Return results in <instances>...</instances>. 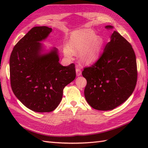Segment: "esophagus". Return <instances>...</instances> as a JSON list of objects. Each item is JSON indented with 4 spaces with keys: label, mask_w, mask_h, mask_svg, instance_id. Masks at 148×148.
Masks as SVG:
<instances>
[{
    "label": "esophagus",
    "mask_w": 148,
    "mask_h": 148,
    "mask_svg": "<svg viewBox=\"0 0 148 148\" xmlns=\"http://www.w3.org/2000/svg\"><path fill=\"white\" fill-rule=\"evenodd\" d=\"M76 75L77 76H79L81 75V69L79 68L78 66H76Z\"/></svg>",
    "instance_id": "34e87169"
}]
</instances>
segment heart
<instances>
[{
	"instance_id": "1",
	"label": "heart",
	"mask_w": 148,
	"mask_h": 148,
	"mask_svg": "<svg viewBox=\"0 0 148 148\" xmlns=\"http://www.w3.org/2000/svg\"><path fill=\"white\" fill-rule=\"evenodd\" d=\"M103 47L102 37L92 29H85L73 31L71 34L69 46L64 48V55L71 58L73 54L80 52L79 58L81 63L90 65L99 59Z\"/></svg>"
}]
</instances>
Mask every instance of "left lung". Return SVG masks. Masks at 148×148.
<instances>
[{
  "label": "left lung",
  "instance_id": "obj_1",
  "mask_svg": "<svg viewBox=\"0 0 148 148\" xmlns=\"http://www.w3.org/2000/svg\"><path fill=\"white\" fill-rule=\"evenodd\" d=\"M82 75L87 81L84 93L88 104L99 111L114 109L129 98L136 86L137 62L132 47L114 31L99 59L84 68Z\"/></svg>",
  "mask_w": 148,
  "mask_h": 148
}]
</instances>
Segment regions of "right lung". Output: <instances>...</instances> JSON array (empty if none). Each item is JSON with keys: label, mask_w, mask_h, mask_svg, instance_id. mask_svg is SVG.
<instances>
[{"label": "right lung", "mask_w": 148, "mask_h": 148, "mask_svg": "<svg viewBox=\"0 0 148 148\" xmlns=\"http://www.w3.org/2000/svg\"><path fill=\"white\" fill-rule=\"evenodd\" d=\"M52 29L35 27L14 47L9 60L11 86L17 99L37 112L55 110L60 103L63 90L76 77L74 64L59 63L58 49L44 52L43 45Z\"/></svg>", "instance_id": "right-lung-1"}]
</instances>
